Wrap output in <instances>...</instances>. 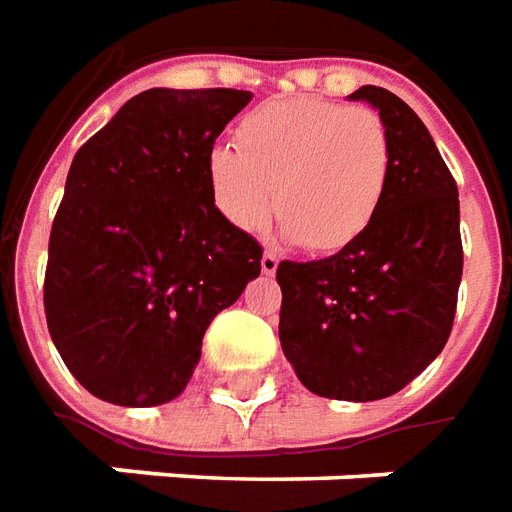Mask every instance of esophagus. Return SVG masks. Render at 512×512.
I'll return each mask as SVG.
<instances>
[{
	"label": "esophagus",
	"instance_id": "1",
	"mask_svg": "<svg viewBox=\"0 0 512 512\" xmlns=\"http://www.w3.org/2000/svg\"><path fill=\"white\" fill-rule=\"evenodd\" d=\"M275 270H278V256L267 250V253L262 256V273L264 275H275Z\"/></svg>",
	"mask_w": 512,
	"mask_h": 512
}]
</instances>
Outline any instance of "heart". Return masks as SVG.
I'll return each mask as SVG.
<instances>
[{"mask_svg":"<svg viewBox=\"0 0 512 512\" xmlns=\"http://www.w3.org/2000/svg\"><path fill=\"white\" fill-rule=\"evenodd\" d=\"M239 146L220 143L209 154L220 212L256 231L275 204L281 237L306 239L320 253L350 245L389 187V129L366 107L317 96L273 99L242 121Z\"/></svg>","mask_w":512,"mask_h":512,"instance_id":"1","label":"heart"}]
</instances>
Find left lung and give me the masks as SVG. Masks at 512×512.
<instances>
[{
    "instance_id": "1",
    "label": "left lung",
    "mask_w": 512,
    "mask_h": 512,
    "mask_svg": "<svg viewBox=\"0 0 512 512\" xmlns=\"http://www.w3.org/2000/svg\"><path fill=\"white\" fill-rule=\"evenodd\" d=\"M391 137V176L358 237L320 262H281L278 336L311 394L372 402L405 389L452 331L463 275L458 184L422 118L391 90L364 85Z\"/></svg>"
}]
</instances>
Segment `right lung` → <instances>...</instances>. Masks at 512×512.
Here are the masks:
<instances>
[{
  "label": "right lung",
  "mask_w": 512,
  "mask_h": 512,
  "mask_svg": "<svg viewBox=\"0 0 512 512\" xmlns=\"http://www.w3.org/2000/svg\"><path fill=\"white\" fill-rule=\"evenodd\" d=\"M253 93H137L76 151L49 237V333L112 405L179 397L209 322L262 273V245L215 206L209 154Z\"/></svg>",
  "instance_id": "1"
}]
</instances>
